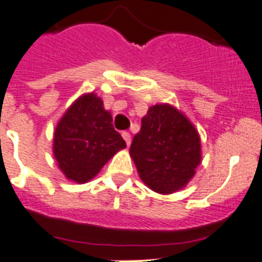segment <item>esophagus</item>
<instances>
[{"mask_svg": "<svg viewBox=\"0 0 262 262\" xmlns=\"http://www.w3.org/2000/svg\"><path fill=\"white\" fill-rule=\"evenodd\" d=\"M122 137H123V140L126 141L127 147H129V145H130V141H132L130 133H129V132H122Z\"/></svg>", "mask_w": 262, "mask_h": 262, "instance_id": "34e87169", "label": "esophagus"}]
</instances>
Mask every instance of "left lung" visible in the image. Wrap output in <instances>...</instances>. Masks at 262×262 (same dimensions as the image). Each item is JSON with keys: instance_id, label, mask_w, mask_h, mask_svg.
<instances>
[{"instance_id": "left-lung-1", "label": "left lung", "mask_w": 262, "mask_h": 262, "mask_svg": "<svg viewBox=\"0 0 262 262\" xmlns=\"http://www.w3.org/2000/svg\"><path fill=\"white\" fill-rule=\"evenodd\" d=\"M140 178L151 190L171 194L186 186L201 163V141L182 111L162 103L148 108L130 145Z\"/></svg>"}]
</instances>
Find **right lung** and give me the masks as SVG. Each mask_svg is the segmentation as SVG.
Here are the masks:
<instances>
[{"label":"right lung","mask_w":262,"mask_h":262,"mask_svg":"<svg viewBox=\"0 0 262 262\" xmlns=\"http://www.w3.org/2000/svg\"><path fill=\"white\" fill-rule=\"evenodd\" d=\"M123 148L111 113L94 92L76 99L55 126L53 154L62 174L76 183L90 182Z\"/></svg>","instance_id":"1"}]
</instances>
